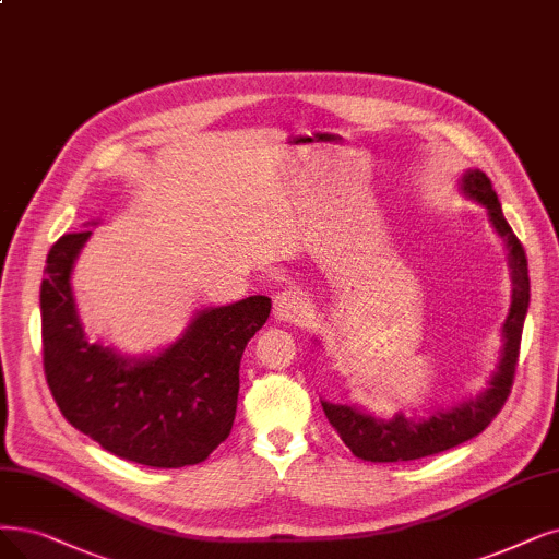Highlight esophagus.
I'll return each mask as SVG.
<instances>
[{
  "instance_id": "1",
  "label": "esophagus",
  "mask_w": 559,
  "mask_h": 559,
  "mask_svg": "<svg viewBox=\"0 0 559 559\" xmlns=\"http://www.w3.org/2000/svg\"><path fill=\"white\" fill-rule=\"evenodd\" d=\"M307 311H309V302L298 288H284V292H280L273 300V314L282 323H294L307 317Z\"/></svg>"
}]
</instances>
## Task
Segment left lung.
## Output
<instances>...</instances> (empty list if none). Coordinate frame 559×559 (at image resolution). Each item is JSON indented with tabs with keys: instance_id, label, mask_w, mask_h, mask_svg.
<instances>
[{
	"instance_id": "left-lung-1",
	"label": "left lung",
	"mask_w": 559,
	"mask_h": 559,
	"mask_svg": "<svg viewBox=\"0 0 559 559\" xmlns=\"http://www.w3.org/2000/svg\"><path fill=\"white\" fill-rule=\"evenodd\" d=\"M456 186L465 199H471V202L486 209L490 227L496 229L507 250L511 305L502 323V348L498 367L490 373L486 388L479 394L465 396L452 406L433 408L427 415H406L404 411H399L392 417L383 419L357 404H337V401L321 399L328 421L340 433L346 448L362 461H415L421 456L452 450L456 444L479 436L502 411L509 396L519 362L523 323L530 307L527 259L523 245L513 236L509 222L504 219L498 194L493 186H490L488 176L481 169H465Z\"/></svg>"
}]
</instances>
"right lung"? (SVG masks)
<instances>
[{
    "label": "right lung",
    "instance_id": "right-lung-1",
    "mask_svg": "<svg viewBox=\"0 0 559 559\" xmlns=\"http://www.w3.org/2000/svg\"><path fill=\"white\" fill-rule=\"evenodd\" d=\"M100 219L86 222L98 227ZM92 231L61 236L40 284L43 367L61 415L119 459L183 467L209 459L234 427L245 346L271 314V298L197 309L178 337L130 355L88 340L73 267Z\"/></svg>",
    "mask_w": 559,
    "mask_h": 559
}]
</instances>
